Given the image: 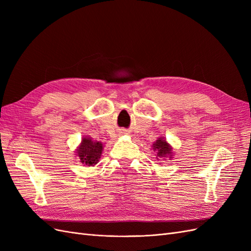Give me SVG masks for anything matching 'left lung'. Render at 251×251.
Segmentation results:
<instances>
[{
  "label": "left lung",
  "mask_w": 251,
  "mask_h": 251,
  "mask_svg": "<svg viewBox=\"0 0 251 251\" xmlns=\"http://www.w3.org/2000/svg\"><path fill=\"white\" fill-rule=\"evenodd\" d=\"M153 150L156 151V158L157 160L162 158H172V147L170 144L166 142V140L163 137L158 138L154 143H153Z\"/></svg>",
  "instance_id": "obj_1"
}]
</instances>
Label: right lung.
Segmentation results:
<instances>
[{
  "label": "right lung",
  "mask_w": 251,
  "mask_h": 251,
  "mask_svg": "<svg viewBox=\"0 0 251 251\" xmlns=\"http://www.w3.org/2000/svg\"><path fill=\"white\" fill-rule=\"evenodd\" d=\"M102 143L100 141L92 140L90 137H83L80 146L76 150V154L82 164L93 166L98 163L102 153Z\"/></svg>",
  "instance_id": "right-lung-1"
}]
</instances>
